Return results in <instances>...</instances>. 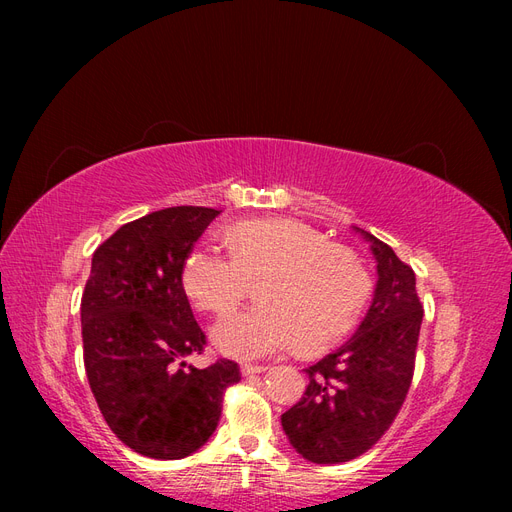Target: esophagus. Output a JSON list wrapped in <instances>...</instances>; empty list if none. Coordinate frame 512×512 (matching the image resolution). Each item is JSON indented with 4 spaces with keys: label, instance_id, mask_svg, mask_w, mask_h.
<instances>
[{
    "label": "esophagus",
    "instance_id": "1",
    "mask_svg": "<svg viewBox=\"0 0 512 512\" xmlns=\"http://www.w3.org/2000/svg\"><path fill=\"white\" fill-rule=\"evenodd\" d=\"M267 367L265 365H254V363H243L241 365V374L243 376H256V374H262Z\"/></svg>",
    "mask_w": 512,
    "mask_h": 512
}]
</instances>
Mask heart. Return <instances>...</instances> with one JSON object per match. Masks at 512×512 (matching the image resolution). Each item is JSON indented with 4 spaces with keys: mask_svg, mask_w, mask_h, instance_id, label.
Returning a JSON list of instances; mask_svg holds the SVG:
<instances>
[{
    "mask_svg": "<svg viewBox=\"0 0 512 512\" xmlns=\"http://www.w3.org/2000/svg\"><path fill=\"white\" fill-rule=\"evenodd\" d=\"M230 250L198 245L185 258L183 288L203 312H230L250 282L262 305L224 316L211 339L224 354L260 359L299 344L318 352L342 339L367 303L369 273L350 250L294 220L241 222Z\"/></svg>",
    "mask_w": 512,
    "mask_h": 512,
    "instance_id": "b5f03b06",
    "label": "heart"
}]
</instances>
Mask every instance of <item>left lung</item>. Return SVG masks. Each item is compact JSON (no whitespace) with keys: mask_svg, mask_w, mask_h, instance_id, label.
<instances>
[{"mask_svg":"<svg viewBox=\"0 0 512 512\" xmlns=\"http://www.w3.org/2000/svg\"><path fill=\"white\" fill-rule=\"evenodd\" d=\"M356 232L376 258L374 299L348 342L305 369L301 401L282 414L294 451L314 463H342L369 451L393 425L414 374L423 322L414 271L393 247Z\"/></svg>","mask_w":512,"mask_h":512,"instance_id":"left-lung-1","label":"left lung"}]
</instances>
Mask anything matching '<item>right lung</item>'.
Masks as SVG:
<instances>
[{
    "label": "right lung",
    "mask_w": 512,
    "mask_h": 512,
    "mask_svg": "<svg viewBox=\"0 0 512 512\" xmlns=\"http://www.w3.org/2000/svg\"><path fill=\"white\" fill-rule=\"evenodd\" d=\"M218 209L168 207L123 224L91 258L81 299L83 359L115 436L151 459H183L218 427L235 361L198 369L207 344L183 290V265Z\"/></svg>",
    "instance_id": "1"
}]
</instances>
